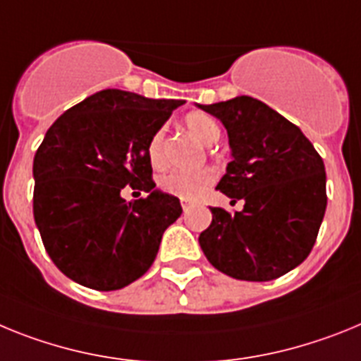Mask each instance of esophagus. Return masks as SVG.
<instances>
[{"mask_svg":"<svg viewBox=\"0 0 361 361\" xmlns=\"http://www.w3.org/2000/svg\"><path fill=\"white\" fill-rule=\"evenodd\" d=\"M181 207H183V212H189L190 209H192V207H194V203L185 202V200H181Z\"/></svg>","mask_w":361,"mask_h":361,"instance_id":"34e87169","label":"esophagus"}]
</instances>
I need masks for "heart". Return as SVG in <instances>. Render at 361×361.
Instances as JSON below:
<instances>
[{
	"mask_svg": "<svg viewBox=\"0 0 361 361\" xmlns=\"http://www.w3.org/2000/svg\"><path fill=\"white\" fill-rule=\"evenodd\" d=\"M185 127L205 145H212L221 137V127L212 116L205 112H189L183 118ZM147 158L154 169H163L167 165V152H165V130L158 128L149 143H147ZM218 180V172L214 169H202L198 172H171L159 180V187L167 194L185 202H198L212 189Z\"/></svg>",
	"mask_w": 361,
	"mask_h": 361,
	"instance_id": "1",
	"label": "heart"
}]
</instances>
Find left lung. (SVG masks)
I'll return each mask as SVG.
<instances>
[{"label": "left lung", "mask_w": 361, "mask_h": 361, "mask_svg": "<svg viewBox=\"0 0 361 361\" xmlns=\"http://www.w3.org/2000/svg\"><path fill=\"white\" fill-rule=\"evenodd\" d=\"M225 125L233 161L216 189L243 211L211 207L200 245L212 267L247 281H271L309 256L327 207L325 165L312 143L259 99L238 96L198 105Z\"/></svg>", "instance_id": "left-lung-1"}]
</instances>
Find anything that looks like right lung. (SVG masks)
<instances>
[{
  "label": "right lung",
  "mask_w": 361,
  "mask_h": 361,
  "mask_svg": "<svg viewBox=\"0 0 361 361\" xmlns=\"http://www.w3.org/2000/svg\"><path fill=\"white\" fill-rule=\"evenodd\" d=\"M181 99L120 89L92 94L59 116L34 156V219L50 259L67 278L116 290L142 278L180 200L154 189L150 136ZM127 184L149 194L125 202Z\"/></svg>",
  "instance_id": "add662e5"
}]
</instances>
